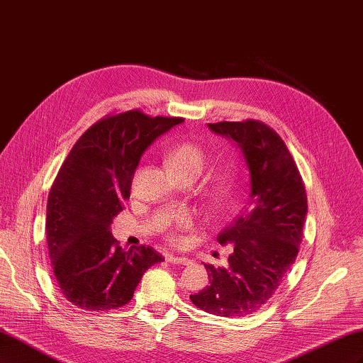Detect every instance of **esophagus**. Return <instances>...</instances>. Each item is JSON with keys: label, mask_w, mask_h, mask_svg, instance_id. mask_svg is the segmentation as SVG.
<instances>
[{"label": "esophagus", "mask_w": 363, "mask_h": 363, "mask_svg": "<svg viewBox=\"0 0 363 363\" xmlns=\"http://www.w3.org/2000/svg\"><path fill=\"white\" fill-rule=\"evenodd\" d=\"M167 260L171 263H180V265H189L191 263V259L183 257V256H174V255H168Z\"/></svg>", "instance_id": "obj_1"}]
</instances>
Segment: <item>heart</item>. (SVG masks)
Here are the masks:
<instances>
[{"instance_id":"b5f03b06","label":"heart","mask_w":363,"mask_h":363,"mask_svg":"<svg viewBox=\"0 0 363 363\" xmlns=\"http://www.w3.org/2000/svg\"><path fill=\"white\" fill-rule=\"evenodd\" d=\"M208 156L207 151L195 140H182L175 144L167 156L169 171L177 179L192 177L194 180L204 171ZM235 177L230 171L216 174L204 188V201L213 212H223L233 201ZM194 225L191 213H180L168 228V239L174 244L182 242V233Z\"/></svg>"}]
</instances>
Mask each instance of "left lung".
<instances>
[{
  "mask_svg": "<svg viewBox=\"0 0 363 363\" xmlns=\"http://www.w3.org/2000/svg\"><path fill=\"white\" fill-rule=\"evenodd\" d=\"M235 140L250 171V203L218 235L232 245L225 268L204 265L208 286L191 295L199 309L227 318L257 312L279 289L298 255L307 215V195L286 144L262 121L208 124Z\"/></svg>",
  "mask_w": 363,
  "mask_h": 363,
  "instance_id": "1",
  "label": "left lung"
}]
</instances>
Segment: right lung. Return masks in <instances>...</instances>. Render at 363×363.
I'll return each mask as SVG.
<instances>
[{
    "label": "right lung",
    "instance_id": "obj_1",
    "mask_svg": "<svg viewBox=\"0 0 363 363\" xmlns=\"http://www.w3.org/2000/svg\"><path fill=\"white\" fill-rule=\"evenodd\" d=\"M183 118L142 111L106 115L75 142L47 204V244L62 295L84 311L118 309L133 298L144 272L163 262L155 248L125 251L111 224L130 196L144 151Z\"/></svg>",
    "mask_w": 363,
    "mask_h": 363
}]
</instances>
